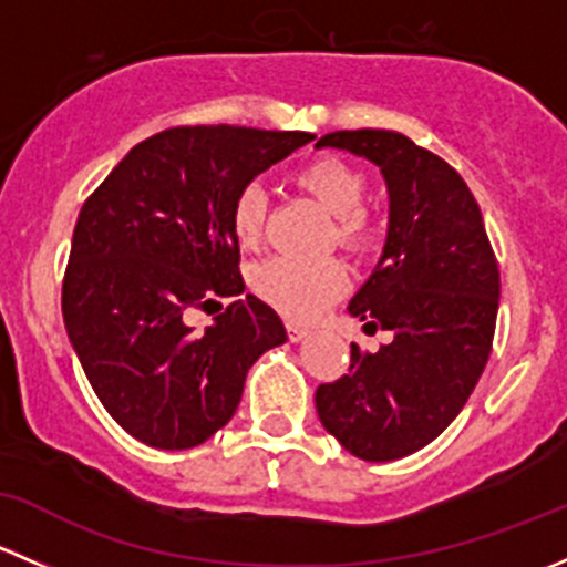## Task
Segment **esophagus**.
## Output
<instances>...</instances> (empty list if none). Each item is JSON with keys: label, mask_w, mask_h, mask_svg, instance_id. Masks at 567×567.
<instances>
[{"label": "esophagus", "mask_w": 567, "mask_h": 567, "mask_svg": "<svg viewBox=\"0 0 567 567\" xmlns=\"http://www.w3.org/2000/svg\"><path fill=\"white\" fill-rule=\"evenodd\" d=\"M285 329H288L290 342H299V340H305L307 334H310V329H305L301 323H293V320H288V323H285Z\"/></svg>", "instance_id": "1"}]
</instances>
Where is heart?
I'll return each instance as SVG.
<instances>
[{
	"label": "heart",
	"mask_w": 567,
	"mask_h": 567,
	"mask_svg": "<svg viewBox=\"0 0 567 567\" xmlns=\"http://www.w3.org/2000/svg\"><path fill=\"white\" fill-rule=\"evenodd\" d=\"M296 186L334 216L331 238L342 249L364 251L373 244V221L362 208L368 197V177L334 156L310 162L296 173ZM266 225V192L249 183L233 199L230 227L241 247H255ZM249 288L282 312L285 318L312 320L329 305H334L348 288V268L337 257L320 260H293V257H268L249 271Z\"/></svg>",
	"instance_id": "1"
}]
</instances>
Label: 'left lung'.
<instances>
[{
  "mask_svg": "<svg viewBox=\"0 0 567 567\" xmlns=\"http://www.w3.org/2000/svg\"><path fill=\"white\" fill-rule=\"evenodd\" d=\"M318 147L373 162L390 188L379 266L348 312L364 331H392L375 353L351 342V368L320 384L326 431L362 461H398L431 444L466 405L488 362L499 266L483 214L444 158L398 131H334Z\"/></svg>",
  "mask_w": 567,
  "mask_h": 567,
  "instance_id": "obj_1",
  "label": "left lung"
}]
</instances>
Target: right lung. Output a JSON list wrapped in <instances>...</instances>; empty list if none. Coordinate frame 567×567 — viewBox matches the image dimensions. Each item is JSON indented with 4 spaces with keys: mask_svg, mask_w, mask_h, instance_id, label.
Returning a JSON list of instances; mask_svg holds the SVG:
<instances>
[{
    "mask_svg": "<svg viewBox=\"0 0 567 567\" xmlns=\"http://www.w3.org/2000/svg\"><path fill=\"white\" fill-rule=\"evenodd\" d=\"M316 136L181 125L131 147L82 205L62 279V318L112 420L156 450H188L236 414L251 364L288 340L244 296L233 199ZM233 298L199 336L192 309ZM221 307V305H219Z\"/></svg>",
    "mask_w": 567,
    "mask_h": 567,
    "instance_id": "add662e5",
    "label": "right lung"
}]
</instances>
